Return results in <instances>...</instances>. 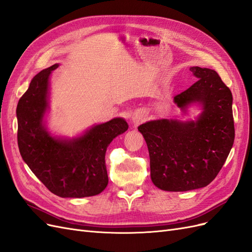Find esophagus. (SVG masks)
<instances>
[{"mask_svg":"<svg viewBox=\"0 0 252 252\" xmlns=\"http://www.w3.org/2000/svg\"><path fill=\"white\" fill-rule=\"evenodd\" d=\"M144 116L142 113H140V112H138V113H134L133 116H132V118H131V123L134 125V126H138L139 124H141L142 122L144 121Z\"/></svg>","mask_w":252,"mask_h":252,"instance_id":"34e87169","label":"esophagus"}]
</instances>
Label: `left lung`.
Wrapping results in <instances>:
<instances>
[{
    "instance_id": "1",
    "label": "left lung",
    "mask_w": 252,
    "mask_h": 252,
    "mask_svg": "<svg viewBox=\"0 0 252 252\" xmlns=\"http://www.w3.org/2000/svg\"><path fill=\"white\" fill-rule=\"evenodd\" d=\"M190 71L197 81L173 102L183 116L190 107H199L197 117L151 120L138 127L149 151L151 181L165 191H188L210 184L234 142L230 89L209 68L193 66Z\"/></svg>"
}]
</instances>
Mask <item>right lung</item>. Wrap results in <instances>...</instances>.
<instances>
[{
    "instance_id": "1",
    "label": "right lung",
    "mask_w": 252,
    "mask_h": 252,
    "mask_svg": "<svg viewBox=\"0 0 252 252\" xmlns=\"http://www.w3.org/2000/svg\"><path fill=\"white\" fill-rule=\"evenodd\" d=\"M59 64L34 75L17 107L20 154L35 177L61 197H87L108 185L105 155L109 144L124 133L123 118L89 127L72 136L52 134L47 126L50 77Z\"/></svg>"
}]
</instances>
